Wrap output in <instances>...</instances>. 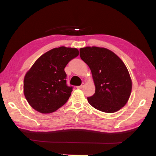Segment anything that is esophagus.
<instances>
[{"label":"esophagus","instance_id":"obj_1","mask_svg":"<svg viewBox=\"0 0 156 156\" xmlns=\"http://www.w3.org/2000/svg\"><path fill=\"white\" fill-rule=\"evenodd\" d=\"M84 84H82L81 86H78V87H76V88H77L78 89H82L84 87Z\"/></svg>","mask_w":156,"mask_h":156}]
</instances>
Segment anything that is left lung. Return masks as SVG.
I'll return each mask as SVG.
<instances>
[{"label": "left lung", "mask_w": 156, "mask_h": 156, "mask_svg": "<svg viewBox=\"0 0 156 156\" xmlns=\"http://www.w3.org/2000/svg\"><path fill=\"white\" fill-rule=\"evenodd\" d=\"M81 59L90 68L95 93L88 97L91 106L102 112H117L130 97L132 81L121 59L108 49L85 47L80 49Z\"/></svg>", "instance_id": "1"}]
</instances>
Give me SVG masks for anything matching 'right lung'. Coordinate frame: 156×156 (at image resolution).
Listing matches in <instances>:
<instances>
[{"mask_svg": "<svg viewBox=\"0 0 156 156\" xmlns=\"http://www.w3.org/2000/svg\"><path fill=\"white\" fill-rule=\"evenodd\" d=\"M76 48L62 46L45 53L26 73L23 92L31 107L47 114L62 107L71 95L72 87L66 84L64 68L77 57Z\"/></svg>", "mask_w": 156, "mask_h": 156, "instance_id": "right-lung-1", "label": "right lung"}]
</instances>
